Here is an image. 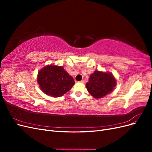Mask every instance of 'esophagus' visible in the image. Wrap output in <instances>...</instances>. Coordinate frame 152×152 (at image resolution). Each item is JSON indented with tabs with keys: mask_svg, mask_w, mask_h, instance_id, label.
<instances>
[{
	"mask_svg": "<svg viewBox=\"0 0 152 152\" xmlns=\"http://www.w3.org/2000/svg\"><path fill=\"white\" fill-rule=\"evenodd\" d=\"M80 83H84V80H82L80 81Z\"/></svg>",
	"mask_w": 152,
	"mask_h": 152,
	"instance_id": "34e87169",
	"label": "esophagus"
}]
</instances>
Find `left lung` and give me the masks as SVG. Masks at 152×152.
Returning <instances> with one entry per match:
<instances>
[{
    "label": "left lung",
    "instance_id": "obj_1",
    "mask_svg": "<svg viewBox=\"0 0 152 152\" xmlns=\"http://www.w3.org/2000/svg\"><path fill=\"white\" fill-rule=\"evenodd\" d=\"M116 80L111 73L96 70L90 75L86 88L95 98H101L113 90Z\"/></svg>",
    "mask_w": 152,
    "mask_h": 152
}]
</instances>
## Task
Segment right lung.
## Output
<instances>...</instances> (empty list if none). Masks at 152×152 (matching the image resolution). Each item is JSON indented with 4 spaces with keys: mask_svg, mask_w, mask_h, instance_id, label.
<instances>
[{
    "mask_svg": "<svg viewBox=\"0 0 152 152\" xmlns=\"http://www.w3.org/2000/svg\"><path fill=\"white\" fill-rule=\"evenodd\" d=\"M37 82L44 93L58 98L70 90L75 82L63 66L47 65L39 71Z\"/></svg>",
    "mask_w": 152,
    "mask_h": 152,
    "instance_id": "1",
    "label": "right lung"
}]
</instances>
